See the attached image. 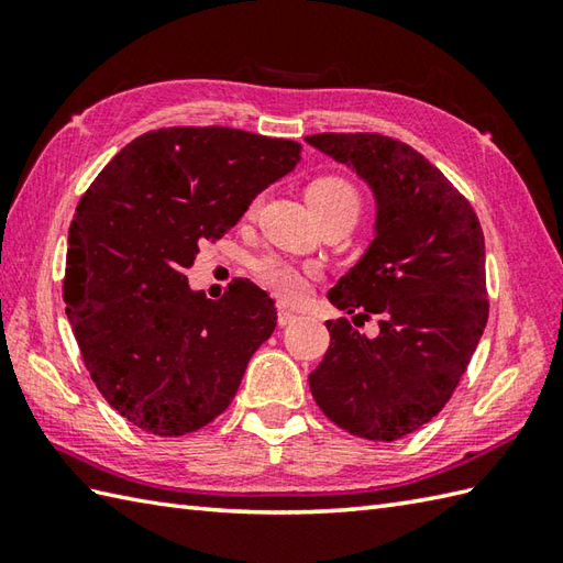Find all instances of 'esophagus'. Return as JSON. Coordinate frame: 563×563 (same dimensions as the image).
<instances>
[{
  "label": "esophagus",
  "instance_id": "34e87169",
  "mask_svg": "<svg viewBox=\"0 0 563 563\" xmlns=\"http://www.w3.org/2000/svg\"><path fill=\"white\" fill-rule=\"evenodd\" d=\"M295 319H297V312H295V309L285 307V305H278V324H280V327H288V324H292Z\"/></svg>",
  "mask_w": 563,
  "mask_h": 563
}]
</instances>
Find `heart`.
I'll return each instance as SVG.
<instances>
[{
    "label": "heart",
    "instance_id": "b5f03b06",
    "mask_svg": "<svg viewBox=\"0 0 563 563\" xmlns=\"http://www.w3.org/2000/svg\"><path fill=\"white\" fill-rule=\"evenodd\" d=\"M307 200L312 202L319 218H327L331 212H345L357 220L363 210V196L351 178L339 174H321L312 178L307 186ZM261 198L249 202L244 218H256ZM254 273L258 283L273 292L283 302H300L302 297L312 288V283L319 278L317 263H297L280 256H263L254 263Z\"/></svg>",
    "mask_w": 563,
    "mask_h": 563
}]
</instances>
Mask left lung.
I'll use <instances>...</instances> for the list:
<instances>
[{"mask_svg":"<svg viewBox=\"0 0 563 563\" xmlns=\"http://www.w3.org/2000/svg\"><path fill=\"white\" fill-rule=\"evenodd\" d=\"M309 145L351 164L377 196V236L329 292L351 319L327 321L324 361L309 389L327 418L365 440H399L457 389L488 319L479 218L450 178L406 142L319 133ZM375 318L365 340L356 327Z\"/></svg>","mask_w":563,"mask_h":563,"instance_id":"1","label":"left lung"}]
</instances>
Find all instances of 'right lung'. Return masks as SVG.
<instances>
[{
  "instance_id": "right-lung-1",
  "label": "right lung",
  "mask_w": 563,
  "mask_h": 563,
  "mask_svg": "<svg viewBox=\"0 0 563 563\" xmlns=\"http://www.w3.org/2000/svg\"><path fill=\"white\" fill-rule=\"evenodd\" d=\"M300 142L222 125L135 137L103 166L69 224L63 300L84 367L145 433L174 438L232 404L278 312L242 278L220 300L190 292L186 268L249 202L295 169Z\"/></svg>"
}]
</instances>
